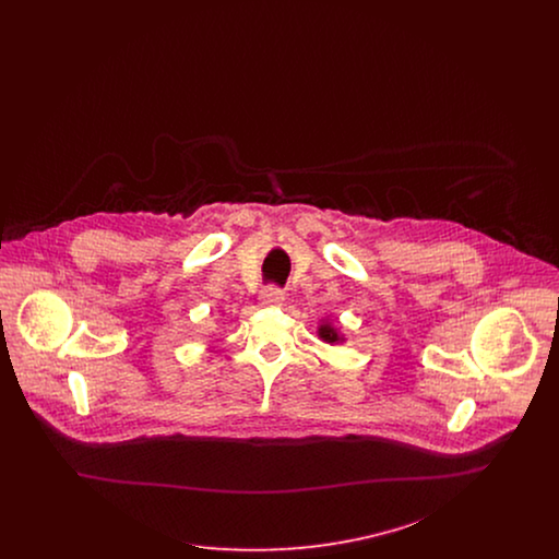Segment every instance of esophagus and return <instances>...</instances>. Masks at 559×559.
Wrapping results in <instances>:
<instances>
[{"mask_svg":"<svg viewBox=\"0 0 559 559\" xmlns=\"http://www.w3.org/2000/svg\"><path fill=\"white\" fill-rule=\"evenodd\" d=\"M283 301H285V293L276 289V287H267L262 293V304L264 306H281Z\"/></svg>","mask_w":559,"mask_h":559,"instance_id":"34e87169","label":"esophagus"}]
</instances>
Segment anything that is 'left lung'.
<instances>
[{
    "mask_svg": "<svg viewBox=\"0 0 559 559\" xmlns=\"http://www.w3.org/2000/svg\"><path fill=\"white\" fill-rule=\"evenodd\" d=\"M319 337L326 344H342L344 342V335L337 333V329L333 326L331 320H322L319 324Z\"/></svg>",
    "mask_w": 559,
    "mask_h": 559,
    "instance_id": "8db88e82",
    "label": "left lung"
}]
</instances>
